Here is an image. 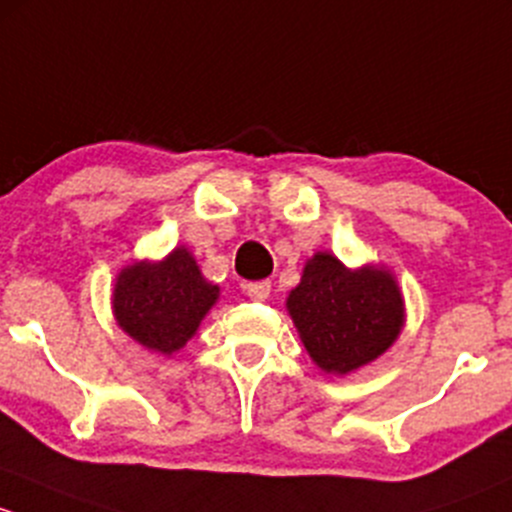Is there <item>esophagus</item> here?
I'll list each match as a JSON object with an SVG mask.
<instances>
[{"label":"esophagus","instance_id":"obj_1","mask_svg":"<svg viewBox=\"0 0 512 512\" xmlns=\"http://www.w3.org/2000/svg\"><path fill=\"white\" fill-rule=\"evenodd\" d=\"M246 295H249L251 300H266L268 295H271V283L268 281L249 283V286H246Z\"/></svg>","mask_w":512,"mask_h":512}]
</instances>
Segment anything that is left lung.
Returning <instances> with one entry per match:
<instances>
[{
  "mask_svg": "<svg viewBox=\"0 0 512 512\" xmlns=\"http://www.w3.org/2000/svg\"><path fill=\"white\" fill-rule=\"evenodd\" d=\"M286 310L310 360L335 377L382 357L407 320L402 288L389 268H347L330 251L305 261Z\"/></svg>",
  "mask_w": 512,
  "mask_h": 512,
  "instance_id": "1",
  "label": "left lung"
}]
</instances>
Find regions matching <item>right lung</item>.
Listing matches in <instances>:
<instances>
[{"label": "right lung", "mask_w": 512, "mask_h": 512, "mask_svg": "<svg viewBox=\"0 0 512 512\" xmlns=\"http://www.w3.org/2000/svg\"><path fill=\"white\" fill-rule=\"evenodd\" d=\"M219 286L209 283L187 246L160 261H133L115 276L113 318L125 335L160 355H175L217 305Z\"/></svg>", "instance_id": "obj_1"}]
</instances>
